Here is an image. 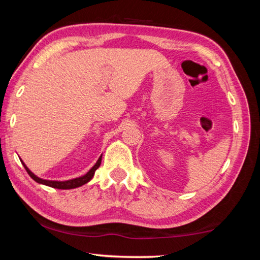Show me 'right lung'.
Segmentation results:
<instances>
[{"mask_svg": "<svg viewBox=\"0 0 260 260\" xmlns=\"http://www.w3.org/2000/svg\"><path fill=\"white\" fill-rule=\"evenodd\" d=\"M23 163V162H22ZM102 163V156L100 158H98L97 163L94 164V166L90 169V171L88 172V174L80 177V178H75V179H71V180H66V182H54V180H45V179H41L39 178V177L35 176L32 172L28 170L27 167L25 166V164L23 163L24 168H25V170L27 171V174L30 175V177L34 180H36L37 183L39 184H44V185H47V186H51V187H54V188H60V189H69V188H75V187H78V186H82V185H84L89 182L90 179L92 178L93 175H94V171L97 170L98 168H100Z\"/></svg>", "mask_w": 260, "mask_h": 260, "instance_id": "add662e5", "label": "right lung"}]
</instances>
